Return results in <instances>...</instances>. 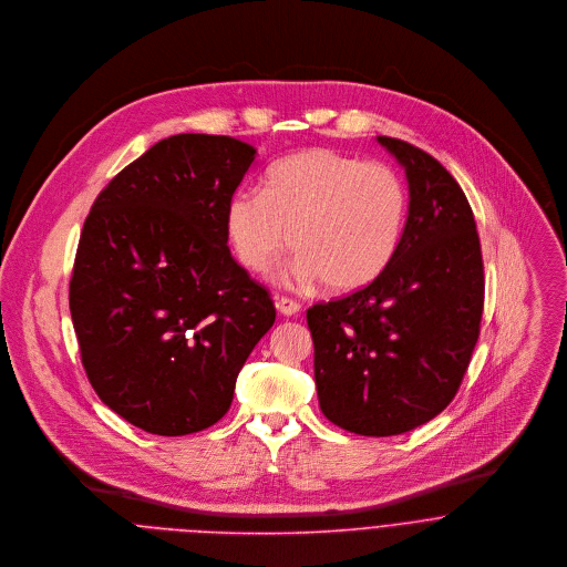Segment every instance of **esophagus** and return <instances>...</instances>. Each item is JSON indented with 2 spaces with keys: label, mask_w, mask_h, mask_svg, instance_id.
Masks as SVG:
<instances>
[{
  "label": "esophagus",
  "mask_w": 567,
  "mask_h": 567,
  "mask_svg": "<svg viewBox=\"0 0 567 567\" xmlns=\"http://www.w3.org/2000/svg\"><path fill=\"white\" fill-rule=\"evenodd\" d=\"M277 310L284 315V317H297L301 306L295 301V299H288V297H279L277 299Z\"/></svg>",
  "instance_id": "34e87169"
}]
</instances>
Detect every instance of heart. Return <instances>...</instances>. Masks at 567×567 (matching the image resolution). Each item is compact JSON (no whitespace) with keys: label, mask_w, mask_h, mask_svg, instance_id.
Returning <instances> with one entry per match:
<instances>
[{"label":"heart","mask_w":567,"mask_h":567,"mask_svg":"<svg viewBox=\"0 0 567 567\" xmlns=\"http://www.w3.org/2000/svg\"><path fill=\"white\" fill-rule=\"evenodd\" d=\"M409 195L382 163L334 150H306L270 167L266 189L235 190L226 230L239 261L266 272L288 248L292 279L334 292L370 286L398 252Z\"/></svg>","instance_id":"obj_1"}]
</instances>
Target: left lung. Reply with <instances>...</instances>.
Listing matches in <instances>:
<instances>
[{
	"label": "left lung",
	"instance_id": "1",
	"mask_svg": "<svg viewBox=\"0 0 567 567\" xmlns=\"http://www.w3.org/2000/svg\"><path fill=\"white\" fill-rule=\"evenodd\" d=\"M378 143L404 167L409 215L395 257L370 286L308 310L323 415L372 437L411 431L449 406L484 310L482 246L471 204L426 152Z\"/></svg>",
	"mask_w": 567,
	"mask_h": 567
}]
</instances>
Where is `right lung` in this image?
<instances>
[{"instance_id":"1","label":"right lung","mask_w":567,"mask_h":567,"mask_svg":"<svg viewBox=\"0 0 567 567\" xmlns=\"http://www.w3.org/2000/svg\"><path fill=\"white\" fill-rule=\"evenodd\" d=\"M255 154L230 136H169L83 224L70 279L81 361L99 398L147 433L215 424L275 323L268 290L226 246V206Z\"/></svg>"}]
</instances>
